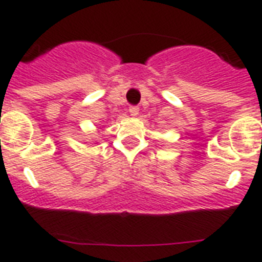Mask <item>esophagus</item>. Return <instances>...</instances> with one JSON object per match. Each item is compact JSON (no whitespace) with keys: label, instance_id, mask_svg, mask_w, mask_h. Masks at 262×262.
<instances>
[{"label":"esophagus","instance_id":"esophagus-1","mask_svg":"<svg viewBox=\"0 0 262 262\" xmlns=\"http://www.w3.org/2000/svg\"><path fill=\"white\" fill-rule=\"evenodd\" d=\"M128 112H129V115H131V116H137V115L139 114V106L131 105V106H129Z\"/></svg>","mask_w":262,"mask_h":262}]
</instances>
